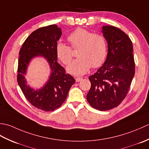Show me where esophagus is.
<instances>
[{
    "mask_svg": "<svg viewBox=\"0 0 149 149\" xmlns=\"http://www.w3.org/2000/svg\"><path fill=\"white\" fill-rule=\"evenodd\" d=\"M82 80H83V77H76L75 78V81H76L77 82H79Z\"/></svg>",
    "mask_w": 149,
    "mask_h": 149,
    "instance_id": "1",
    "label": "esophagus"
}]
</instances>
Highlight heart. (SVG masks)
I'll use <instances>...</instances> for the list:
<instances>
[{"label": "heart", "instance_id": "heart-1", "mask_svg": "<svg viewBox=\"0 0 149 149\" xmlns=\"http://www.w3.org/2000/svg\"><path fill=\"white\" fill-rule=\"evenodd\" d=\"M68 41L71 47L59 42L56 47V55L63 64L68 65L73 58V49H79L78 59L70 64L67 70L70 74L81 75L93 68L99 67L105 61L107 53V40L104 35L77 28L69 34Z\"/></svg>", "mask_w": 149, "mask_h": 149}]
</instances>
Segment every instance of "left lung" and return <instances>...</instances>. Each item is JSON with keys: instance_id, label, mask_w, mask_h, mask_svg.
I'll use <instances>...</instances> for the list:
<instances>
[{"instance_id": "left-lung-1", "label": "left lung", "mask_w": 149, "mask_h": 149, "mask_svg": "<svg viewBox=\"0 0 149 149\" xmlns=\"http://www.w3.org/2000/svg\"><path fill=\"white\" fill-rule=\"evenodd\" d=\"M108 46L106 60L89 77L88 103L100 111L113 109L125 99L135 74L133 46L124 32L114 26L102 27Z\"/></svg>"}]
</instances>
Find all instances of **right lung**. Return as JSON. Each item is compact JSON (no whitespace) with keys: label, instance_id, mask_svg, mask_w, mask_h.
Returning a JSON list of instances; mask_svg holds the SVG:
<instances>
[{"label":"right lung","instance_id":"1","mask_svg":"<svg viewBox=\"0 0 149 149\" xmlns=\"http://www.w3.org/2000/svg\"><path fill=\"white\" fill-rule=\"evenodd\" d=\"M62 34L56 25L39 28L27 38L19 52L17 81L27 100L44 111H52L65 102L71 86L75 83L72 75L57 62L56 47ZM43 56L49 62L52 74L42 88L34 91L26 84L24 75L30 60L34 56Z\"/></svg>","mask_w":149,"mask_h":149}]
</instances>
